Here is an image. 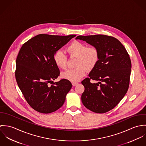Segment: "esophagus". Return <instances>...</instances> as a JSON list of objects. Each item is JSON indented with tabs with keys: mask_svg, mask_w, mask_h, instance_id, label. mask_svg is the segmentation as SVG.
<instances>
[{
	"mask_svg": "<svg viewBox=\"0 0 146 146\" xmlns=\"http://www.w3.org/2000/svg\"><path fill=\"white\" fill-rule=\"evenodd\" d=\"M78 83H76V82H72V85L74 86H76L77 84H78Z\"/></svg>",
	"mask_w": 146,
	"mask_h": 146,
	"instance_id": "obj_1",
	"label": "esophagus"
}]
</instances>
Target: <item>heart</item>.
Wrapping results in <instances>:
<instances>
[{
    "instance_id": "heart-1",
    "label": "heart",
    "mask_w": 146,
    "mask_h": 146,
    "mask_svg": "<svg viewBox=\"0 0 146 146\" xmlns=\"http://www.w3.org/2000/svg\"><path fill=\"white\" fill-rule=\"evenodd\" d=\"M66 51L71 57H77L76 67L68 69L62 73L63 79L72 82L79 81L85 75L86 70H93L99 60L100 53L95 46H89L82 42L74 41L66 48ZM54 61L57 67L64 69L66 67L67 58L61 50H57L54 54Z\"/></svg>"
}]
</instances>
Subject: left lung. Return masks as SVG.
Instances as JSON below:
<instances>
[{"mask_svg":"<svg viewBox=\"0 0 146 146\" xmlns=\"http://www.w3.org/2000/svg\"><path fill=\"white\" fill-rule=\"evenodd\" d=\"M76 39L96 47L99 60L87 78L82 82L85 90L82 95L84 106L98 113L107 112L120 102L126 93L131 64L123 45L117 39L104 35H80ZM92 79L97 81L92 84Z\"/></svg>","mask_w":146,"mask_h":146,"instance_id":"8db88e82","label":"left lung"}]
</instances>
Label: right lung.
Segmentation results:
<instances>
[{
	"mask_svg": "<svg viewBox=\"0 0 146 146\" xmlns=\"http://www.w3.org/2000/svg\"><path fill=\"white\" fill-rule=\"evenodd\" d=\"M75 36L39 34L23 44L20 50L16 59V81L27 103L39 112L49 113L59 109L72 88L66 79L53 82L60 75L53 57ZM49 83L54 84L49 86Z\"/></svg>",
	"mask_w": 146,
	"mask_h": 146,
	"instance_id": "1",
	"label": "right lung"
}]
</instances>
